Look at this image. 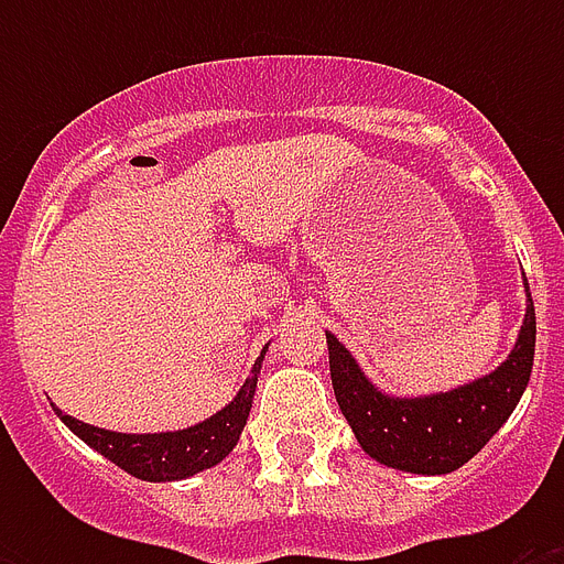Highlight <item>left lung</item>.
<instances>
[{"mask_svg":"<svg viewBox=\"0 0 564 564\" xmlns=\"http://www.w3.org/2000/svg\"><path fill=\"white\" fill-rule=\"evenodd\" d=\"M327 351L339 410L371 459L412 474H451L480 454L524 394L533 371L535 307L530 299L516 351L495 375L433 398H386L334 334H327Z\"/></svg>","mask_w":564,"mask_h":564,"instance_id":"8db88e82","label":"left lung"}]
</instances>
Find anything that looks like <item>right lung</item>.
<instances>
[{
  "label": "right lung",
  "mask_w": 564,
  "mask_h": 564,
  "mask_svg": "<svg viewBox=\"0 0 564 564\" xmlns=\"http://www.w3.org/2000/svg\"><path fill=\"white\" fill-rule=\"evenodd\" d=\"M263 354H260V360H263ZM260 360L254 362L246 386L239 389L237 398L225 410L202 421V424H195V427L178 430V433L131 436V433H110V430L90 427L73 415H64L61 410H57V415L64 419V424L73 430L75 436H82L101 456L117 463L122 471L152 482L184 480V477H193L204 468H213L234 451L239 433L246 427L248 412H251V401H254Z\"/></svg>",
  "instance_id": "obj_1"
}]
</instances>
